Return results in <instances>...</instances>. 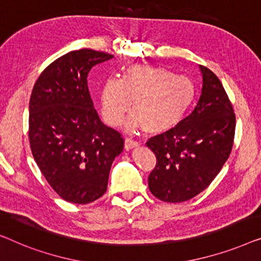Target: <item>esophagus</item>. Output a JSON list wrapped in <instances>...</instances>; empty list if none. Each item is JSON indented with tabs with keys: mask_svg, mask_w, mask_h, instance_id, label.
<instances>
[{
	"mask_svg": "<svg viewBox=\"0 0 261 261\" xmlns=\"http://www.w3.org/2000/svg\"><path fill=\"white\" fill-rule=\"evenodd\" d=\"M136 146H138V142L134 141L132 138H125V142H124V148L126 150H131L136 148Z\"/></svg>",
	"mask_w": 261,
	"mask_h": 261,
	"instance_id": "obj_1",
	"label": "esophagus"
}]
</instances>
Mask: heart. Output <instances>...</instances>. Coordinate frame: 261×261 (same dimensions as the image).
Here are the masks:
<instances>
[{
  "label": "heart",
  "instance_id": "heart-1",
  "mask_svg": "<svg viewBox=\"0 0 261 261\" xmlns=\"http://www.w3.org/2000/svg\"><path fill=\"white\" fill-rule=\"evenodd\" d=\"M195 87L192 80L163 67L132 65L122 78H111L100 92L102 118L109 125L120 124L129 111L127 127L141 126L148 135H160L177 125L192 105Z\"/></svg>",
  "mask_w": 261,
  "mask_h": 261
}]
</instances>
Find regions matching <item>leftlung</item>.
<instances>
[{"label":"left lung","instance_id":"left-lung-1","mask_svg":"<svg viewBox=\"0 0 261 261\" xmlns=\"http://www.w3.org/2000/svg\"><path fill=\"white\" fill-rule=\"evenodd\" d=\"M202 89L193 112L146 146L157 163L149 189L164 202H185L207 188L232 151L236 115L221 82L200 65Z\"/></svg>","mask_w":261,"mask_h":261}]
</instances>
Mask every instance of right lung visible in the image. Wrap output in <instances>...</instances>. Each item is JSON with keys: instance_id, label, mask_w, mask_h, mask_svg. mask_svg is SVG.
I'll list each match as a JSON object with an SVG mask.
<instances>
[{"instance_id": "right-lung-1", "label": "right lung", "mask_w": 261, "mask_h": 261, "mask_svg": "<svg viewBox=\"0 0 261 261\" xmlns=\"http://www.w3.org/2000/svg\"><path fill=\"white\" fill-rule=\"evenodd\" d=\"M93 49L72 50L47 66L29 100L33 157L61 199L86 204L104 195L113 160L123 151L118 131L99 118L87 75L112 59Z\"/></svg>"}]
</instances>
